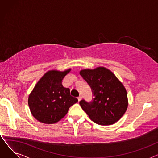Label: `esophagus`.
I'll return each instance as SVG.
<instances>
[{
  "mask_svg": "<svg viewBox=\"0 0 158 158\" xmlns=\"http://www.w3.org/2000/svg\"><path fill=\"white\" fill-rule=\"evenodd\" d=\"M77 98H78V101H79H79H81V99H82V97H81V96H79V97Z\"/></svg>",
  "mask_w": 158,
  "mask_h": 158,
  "instance_id": "34e87169",
  "label": "esophagus"
}]
</instances>
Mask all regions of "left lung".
Returning a JSON list of instances; mask_svg holds the SVG:
<instances>
[{"label": "left lung", "instance_id": "left-lung-1", "mask_svg": "<svg viewBox=\"0 0 158 158\" xmlns=\"http://www.w3.org/2000/svg\"><path fill=\"white\" fill-rule=\"evenodd\" d=\"M80 74L91 87L94 96L92 101L79 102L89 118L102 126L112 125L119 120L128 106L127 92L122 82L104 67L82 70Z\"/></svg>", "mask_w": 158, "mask_h": 158}]
</instances>
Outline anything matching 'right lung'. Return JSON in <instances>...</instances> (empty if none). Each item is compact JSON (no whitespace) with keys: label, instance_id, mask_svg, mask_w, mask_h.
I'll list each match as a JSON object with an SVG mask.
<instances>
[{"label":"right lung","instance_id":"right-lung-1","mask_svg":"<svg viewBox=\"0 0 158 158\" xmlns=\"http://www.w3.org/2000/svg\"><path fill=\"white\" fill-rule=\"evenodd\" d=\"M51 70L41 77L30 94L28 104L37 120L44 123H54L63 118L70 107L78 100L70 94V89L62 85V81L70 72Z\"/></svg>","mask_w":158,"mask_h":158}]
</instances>
